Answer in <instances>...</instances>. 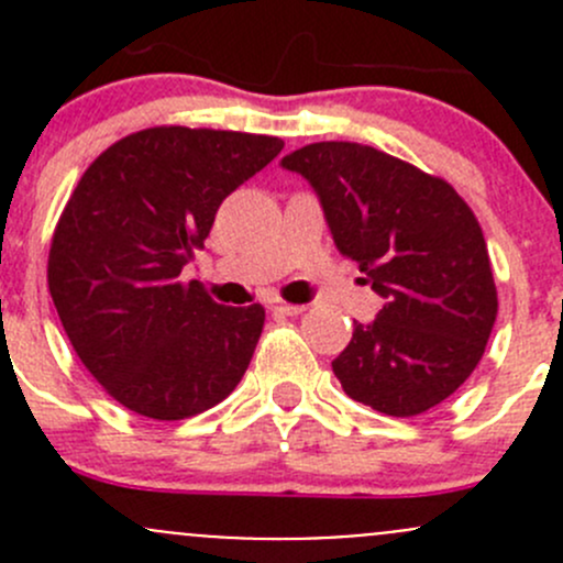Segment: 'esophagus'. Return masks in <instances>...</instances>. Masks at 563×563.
<instances>
[{
    "instance_id": "1",
    "label": "esophagus",
    "mask_w": 563,
    "mask_h": 563,
    "mask_svg": "<svg viewBox=\"0 0 563 563\" xmlns=\"http://www.w3.org/2000/svg\"><path fill=\"white\" fill-rule=\"evenodd\" d=\"M272 310L280 316H299L305 310V305H291V302H283V299H275V302H272Z\"/></svg>"
}]
</instances>
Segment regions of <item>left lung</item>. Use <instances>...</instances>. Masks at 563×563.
Listing matches in <instances>:
<instances>
[{
  "label": "left lung",
  "instance_id": "left-lung-1",
  "mask_svg": "<svg viewBox=\"0 0 563 563\" xmlns=\"http://www.w3.org/2000/svg\"><path fill=\"white\" fill-rule=\"evenodd\" d=\"M313 185L334 245L387 302L354 323L332 362L356 402L417 417L479 365L498 313L479 220L455 187L354 141H321L283 157Z\"/></svg>",
  "mask_w": 563,
  "mask_h": 563
}]
</instances>
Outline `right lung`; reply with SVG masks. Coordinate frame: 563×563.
<instances>
[{"label": "right lung", "instance_id": "right-lung-1", "mask_svg": "<svg viewBox=\"0 0 563 563\" xmlns=\"http://www.w3.org/2000/svg\"><path fill=\"white\" fill-rule=\"evenodd\" d=\"M280 150L275 135L146 128L108 146L65 203L51 299L78 360L130 411L196 417L245 376L264 308H225L179 277L223 198Z\"/></svg>", "mask_w": 563, "mask_h": 563}]
</instances>
